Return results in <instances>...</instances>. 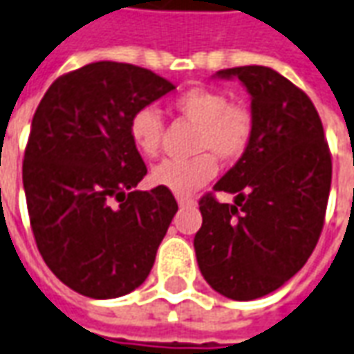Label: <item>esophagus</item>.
<instances>
[{
  "instance_id": "esophagus-1",
  "label": "esophagus",
  "mask_w": 354,
  "mask_h": 354,
  "mask_svg": "<svg viewBox=\"0 0 354 354\" xmlns=\"http://www.w3.org/2000/svg\"><path fill=\"white\" fill-rule=\"evenodd\" d=\"M176 201L180 207H187V205H194V203H196L194 197L189 196H176Z\"/></svg>"
}]
</instances>
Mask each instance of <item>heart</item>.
<instances>
[{
	"mask_svg": "<svg viewBox=\"0 0 354 354\" xmlns=\"http://www.w3.org/2000/svg\"><path fill=\"white\" fill-rule=\"evenodd\" d=\"M172 108L180 116L197 124L192 158H168L153 168L151 180L155 186L167 187L186 196L205 186L217 174V155L223 160H236L246 153L254 133V116L250 108L230 102L225 91L194 86L174 98ZM162 118L157 108L143 106L129 120V136L136 149L153 158L162 145Z\"/></svg>",
	"mask_w": 354,
	"mask_h": 354,
	"instance_id": "b5f03b06",
	"label": "heart"
}]
</instances>
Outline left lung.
I'll use <instances>...</instances> for the list:
<instances>
[{"label":"left lung","instance_id":"obj_1","mask_svg":"<svg viewBox=\"0 0 354 354\" xmlns=\"http://www.w3.org/2000/svg\"><path fill=\"white\" fill-rule=\"evenodd\" d=\"M238 79L252 98L254 133L246 153L215 184L234 194L199 201L197 266L211 288L256 300L283 287L318 244L331 187V155L308 96L266 66L217 71Z\"/></svg>","mask_w":354,"mask_h":354}]
</instances>
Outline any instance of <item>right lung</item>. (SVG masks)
<instances>
[{"label": "right lung", "instance_id": "add662e5", "mask_svg": "<svg viewBox=\"0 0 354 354\" xmlns=\"http://www.w3.org/2000/svg\"><path fill=\"white\" fill-rule=\"evenodd\" d=\"M176 86L157 73L95 62L56 79L36 108L23 187L36 246L64 285L106 300L151 273L178 203L167 187L139 192L147 167L129 120Z\"/></svg>", "mask_w": 354, "mask_h": 354}]
</instances>
